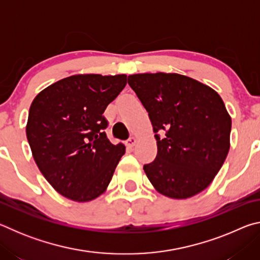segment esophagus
<instances>
[{
  "label": "esophagus",
  "instance_id": "1",
  "mask_svg": "<svg viewBox=\"0 0 260 260\" xmlns=\"http://www.w3.org/2000/svg\"><path fill=\"white\" fill-rule=\"evenodd\" d=\"M136 142H138V139L134 138V136H132V138H129L128 140L126 141V144L128 147H134L135 144H136Z\"/></svg>",
  "mask_w": 260,
  "mask_h": 260
}]
</instances>
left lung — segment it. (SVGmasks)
I'll list each match as a JSON object with an SVG mask.
<instances>
[{"label":"left lung","mask_w":260,"mask_h":260,"mask_svg":"<svg viewBox=\"0 0 260 260\" xmlns=\"http://www.w3.org/2000/svg\"><path fill=\"white\" fill-rule=\"evenodd\" d=\"M128 85L148 111L157 156L143 166L156 190L186 200L210 186L231 147L232 119L212 88L178 73H139ZM166 132L160 139L156 133Z\"/></svg>","instance_id":"obj_1"}]
</instances>
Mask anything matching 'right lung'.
Segmentation results:
<instances>
[{"label": "right lung", "mask_w": 260, "mask_h": 260, "mask_svg": "<svg viewBox=\"0 0 260 260\" xmlns=\"http://www.w3.org/2000/svg\"><path fill=\"white\" fill-rule=\"evenodd\" d=\"M126 83V74H76L35 96L26 136L39 170L61 196L85 203L107 190L126 148L107 138L103 113Z\"/></svg>", "instance_id": "right-lung-1"}]
</instances>
